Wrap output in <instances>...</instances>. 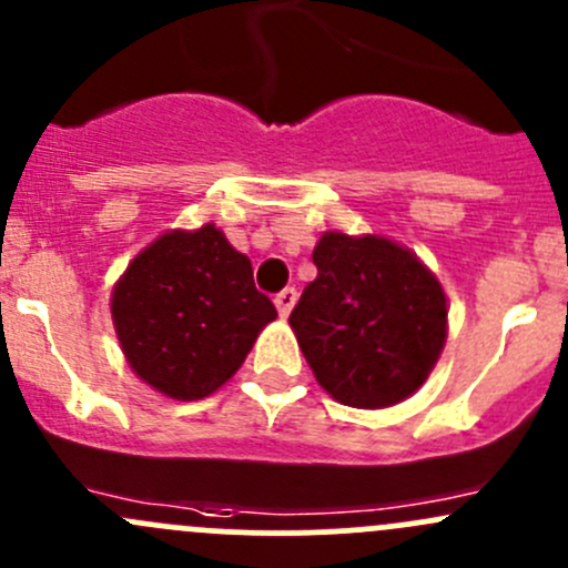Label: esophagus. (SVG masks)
I'll return each instance as SVG.
<instances>
[{
	"instance_id": "34e87169",
	"label": "esophagus",
	"mask_w": 568,
	"mask_h": 568,
	"mask_svg": "<svg viewBox=\"0 0 568 568\" xmlns=\"http://www.w3.org/2000/svg\"><path fill=\"white\" fill-rule=\"evenodd\" d=\"M274 305H277V313L283 318H288V313L294 311L296 305V288H283L277 296H274Z\"/></svg>"
}]
</instances>
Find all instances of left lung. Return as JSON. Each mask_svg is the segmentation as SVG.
<instances>
[{"mask_svg":"<svg viewBox=\"0 0 568 568\" xmlns=\"http://www.w3.org/2000/svg\"><path fill=\"white\" fill-rule=\"evenodd\" d=\"M318 277L288 324L318 385L357 409L409 398L448 337V300L412 250L385 236L329 231L313 250Z\"/></svg>","mask_w":568,"mask_h":568,"instance_id":"1","label":"left lung"}]
</instances>
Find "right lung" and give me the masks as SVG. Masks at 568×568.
I'll use <instances>...</instances> for the list:
<instances>
[{
    "instance_id": "obj_1",
    "label": "right lung",
    "mask_w": 568,
    "mask_h": 568,
    "mask_svg": "<svg viewBox=\"0 0 568 568\" xmlns=\"http://www.w3.org/2000/svg\"><path fill=\"white\" fill-rule=\"evenodd\" d=\"M274 318L250 257L211 222L159 236L112 291L114 332L131 371L175 400L220 390Z\"/></svg>"
}]
</instances>
